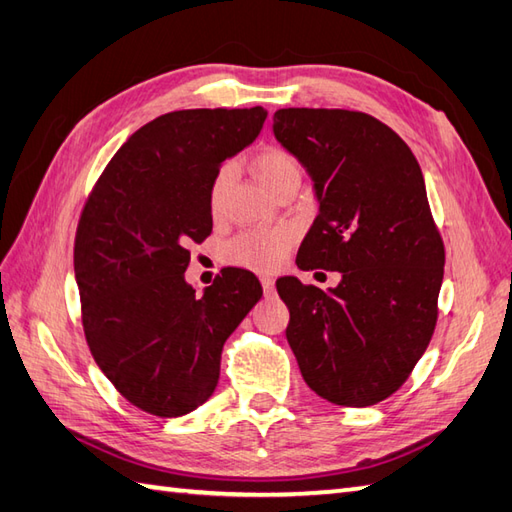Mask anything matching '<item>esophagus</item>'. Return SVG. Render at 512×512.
<instances>
[{
  "label": "esophagus",
  "mask_w": 512,
  "mask_h": 512,
  "mask_svg": "<svg viewBox=\"0 0 512 512\" xmlns=\"http://www.w3.org/2000/svg\"><path fill=\"white\" fill-rule=\"evenodd\" d=\"M259 281H262V288H264V295H273V292H275V279L273 277H262V279H259Z\"/></svg>",
  "instance_id": "34e87169"
}]
</instances>
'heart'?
Listing matches in <instances>:
<instances>
[{
    "label": "heart",
    "instance_id": "heart-1",
    "mask_svg": "<svg viewBox=\"0 0 512 512\" xmlns=\"http://www.w3.org/2000/svg\"><path fill=\"white\" fill-rule=\"evenodd\" d=\"M253 171L270 193H279L288 184H299L301 169L297 158L284 147H266L253 158ZM228 189V169H220L209 187V209L213 215L222 211ZM292 233L288 228H255L231 239L226 246V259L235 266L253 270H275L288 255Z\"/></svg>",
    "mask_w": 512,
    "mask_h": 512
}]
</instances>
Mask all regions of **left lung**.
Masks as SVG:
<instances>
[{
    "label": "left lung",
    "mask_w": 512,
    "mask_h": 512,
    "mask_svg": "<svg viewBox=\"0 0 512 512\" xmlns=\"http://www.w3.org/2000/svg\"><path fill=\"white\" fill-rule=\"evenodd\" d=\"M273 132L319 198L297 266L343 277L332 290L277 279L290 310L286 339L314 394L341 407L376 405L409 378L438 323L444 242L420 165L365 112L286 107Z\"/></svg>",
    "instance_id": "obj_1"
}]
</instances>
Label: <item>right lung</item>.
Wrapping results in <instances>:
<instances>
[{
  "mask_svg": "<svg viewBox=\"0 0 512 512\" xmlns=\"http://www.w3.org/2000/svg\"><path fill=\"white\" fill-rule=\"evenodd\" d=\"M266 114H162L129 136L85 200L74 237L85 341L118 394L151 416L178 418L211 398L226 339L262 299L250 270H222L202 297L184 270L189 244L211 235L220 162L253 143Z\"/></svg>",
  "mask_w": 512,
  "mask_h": 512,
  "instance_id": "right-lung-1",
  "label": "right lung"
}]
</instances>
